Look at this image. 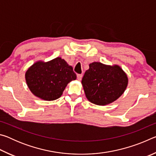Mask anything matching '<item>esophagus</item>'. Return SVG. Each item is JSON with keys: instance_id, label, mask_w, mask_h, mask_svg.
Returning a JSON list of instances; mask_svg holds the SVG:
<instances>
[{"instance_id": "34e87169", "label": "esophagus", "mask_w": 156, "mask_h": 156, "mask_svg": "<svg viewBox=\"0 0 156 156\" xmlns=\"http://www.w3.org/2000/svg\"><path fill=\"white\" fill-rule=\"evenodd\" d=\"M83 74H78L77 75V78H78V80H81V79H82V78H83Z\"/></svg>"}]
</instances>
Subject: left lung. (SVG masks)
<instances>
[{
  "label": "left lung",
  "instance_id": "left-lung-1",
  "mask_svg": "<svg viewBox=\"0 0 156 156\" xmlns=\"http://www.w3.org/2000/svg\"><path fill=\"white\" fill-rule=\"evenodd\" d=\"M127 83V76L119 66L112 67L100 62L91 63L82 79L87 98L98 105L117 100L124 93Z\"/></svg>",
  "mask_w": 156,
  "mask_h": 156
}]
</instances>
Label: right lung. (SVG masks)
I'll use <instances>...</instances> for the list:
<instances>
[{"label": "right lung", "instance_id": "right-lung-1", "mask_svg": "<svg viewBox=\"0 0 156 156\" xmlns=\"http://www.w3.org/2000/svg\"><path fill=\"white\" fill-rule=\"evenodd\" d=\"M26 82L36 96L44 100H54L61 96L67 84L76 80L72 66L56 58L47 62H37L25 73Z\"/></svg>", "mask_w": 156, "mask_h": 156}]
</instances>
